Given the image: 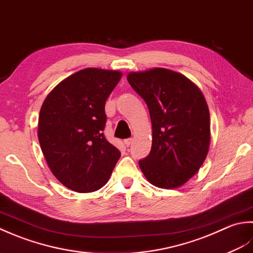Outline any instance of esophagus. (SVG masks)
<instances>
[{"instance_id":"1","label":"esophagus","mask_w":253,"mask_h":253,"mask_svg":"<svg viewBox=\"0 0 253 253\" xmlns=\"http://www.w3.org/2000/svg\"><path fill=\"white\" fill-rule=\"evenodd\" d=\"M132 138H126V140L125 141H123V142H125V144H126V146H130L131 145V144H132Z\"/></svg>"}]
</instances>
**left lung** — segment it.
<instances>
[{
  "instance_id": "left-lung-1",
  "label": "left lung",
  "mask_w": 253,
  "mask_h": 253,
  "mask_svg": "<svg viewBox=\"0 0 253 253\" xmlns=\"http://www.w3.org/2000/svg\"><path fill=\"white\" fill-rule=\"evenodd\" d=\"M149 110L153 141L149 155L138 162L149 183L176 189L202 166L211 144L210 111L204 95L181 73L153 68L126 75Z\"/></svg>"
}]
</instances>
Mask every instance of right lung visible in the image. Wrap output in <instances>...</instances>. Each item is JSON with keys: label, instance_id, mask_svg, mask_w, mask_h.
<instances>
[{"label": "right lung", "instance_id": "1", "mask_svg": "<svg viewBox=\"0 0 253 253\" xmlns=\"http://www.w3.org/2000/svg\"><path fill=\"white\" fill-rule=\"evenodd\" d=\"M121 77L120 71L83 69L61 81L41 106V151L53 176L75 192L104 187L121 156L102 133L106 100Z\"/></svg>", "mask_w": 253, "mask_h": 253}]
</instances>
